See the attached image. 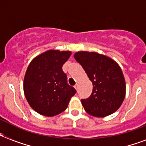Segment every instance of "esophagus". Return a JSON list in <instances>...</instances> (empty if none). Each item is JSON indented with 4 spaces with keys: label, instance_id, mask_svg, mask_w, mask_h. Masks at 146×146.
I'll use <instances>...</instances> for the list:
<instances>
[{
    "label": "esophagus",
    "instance_id": "34e87169",
    "mask_svg": "<svg viewBox=\"0 0 146 146\" xmlns=\"http://www.w3.org/2000/svg\"><path fill=\"white\" fill-rule=\"evenodd\" d=\"M78 87H79V84H78V83H76V85L74 86V88H75L76 90H77V89H78Z\"/></svg>",
    "mask_w": 146,
    "mask_h": 146
}]
</instances>
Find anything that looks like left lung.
I'll return each instance as SVG.
<instances>
[{"mask_svg": "<svg viewBox=\"0 0 146 146\" xmlns=\"http://www.w3.org/2000/svg\"><path fill=\"white\" fill-rule=\"evenodd\" d=\"M74 57L93 84L91 96L81 99L85 110L95 117L113 114L121 107L126 94L124 77L118 64L95 52L80 51Z\"/></svg>", "mask_w": 146, "mask_h": 146, "instance_id": "left-lung-1", "label": "left lung"}]
</instances>
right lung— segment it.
Segmentation results:
<instances>
[{
  "label": "right lung",
  "mask_w": 146,
  "mask_h": 146,
  "mask_svg": "<svg viewBox=\"0 0 146 146\" xmlns=\"http://www.w3.org/2000/svg\"><path fill=\"white\" fill-rule=\"evenodd\" d=\"M71 55L70 51L48 50L28 66L23 83L25 96L30 106L42 115L55 116L64 112L77 92L67 83L62 69Z\"/></svg>",
  "instance_id": "right-lung-1"
}]
</instances>
